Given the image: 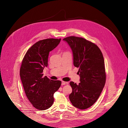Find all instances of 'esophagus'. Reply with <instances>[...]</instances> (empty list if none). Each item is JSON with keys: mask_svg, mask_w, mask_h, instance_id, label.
<instances>
[{"mask_svg": "<svg viewBox=\"0 0 128 128\" xmlns=\"http://www.w3.org/2000/svg\"><path fill=\"white\" fill-rule=\"evenodd\" d=\"M68 84V82H62V85H65V84Z\"/></svg>", "mask_w": 128, "mask_h": 128, "instance_id": "1", "label": "esophagus"}]
</instances>
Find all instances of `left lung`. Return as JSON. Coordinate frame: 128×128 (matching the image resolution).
<instances>
[{"instance_id": "obj_1", "label": "left lung", "mask_w": 128, "mask_h": 128, "mask_svg": "<svg viewBox=\"0 0 128 128\" xmlns=\"http://www.w3.org/2000/svg\"><path fill=\"white\" fill-rule=\"evenodd\" d=\"M63 40L72 49L73 63L79 68L80 83L70 82L72 92L69 96L72 105L80 110L94 104L106 82L104 60L98 47L83 38L70 36Z\"/></svg>"}]
</instances>
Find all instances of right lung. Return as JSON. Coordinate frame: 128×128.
Listing matches in <instances>:
<instances>
[{
	"label": "right lung",
	"mask_w": 128,
	"mask_h": 128,
	"mask_svg": "<svg viewBox=\"0 0 128 128\" xmlns=\"http://www.w3.org/2000/svg\"><path fill=\"white\" fill-rule=\"evenodd\" d=\"M61 39H44L33 44L26 53L20 74L26 96L32 106L43 110L48 109L54 102L53 94L61 85L60 80L42 77L48 66L49 52L55 49Z\"/></svg>",
	"instance_id": "1"
}]
</instances>
